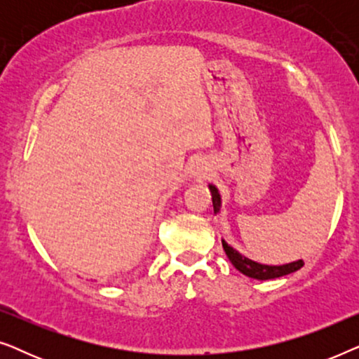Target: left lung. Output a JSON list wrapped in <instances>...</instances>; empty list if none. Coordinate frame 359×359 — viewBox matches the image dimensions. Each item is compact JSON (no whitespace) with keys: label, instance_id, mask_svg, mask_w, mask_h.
<instances>
[{"label":"left lung","instance_id":"obj_1","mask_svg":"<svg viewBox=\"0 0 359 359\" xmlns=\"http://www.w3.org/2000/svg\"><path fill=\"white\" fill-rule=\"evenodd\" d=\"M209 189H210V194H212L214 212L217 214L220 209V194H219L217 188L212 184H209ZM222 247L225 250V253H227L230 262H232L233 266L237 268L240 273H243L245 276H248V278L259 279V281H264V279H274L279 276H286V274L297 271V269H301L304 266L302 259H299V262L287 263V264H281V266H268V264H259L257 262L248 259L247 257H243V255H240L237 250L229 247L224 240H222Z\"/></svg>","mask_w":359,"mask_h":359}]
</instances>
